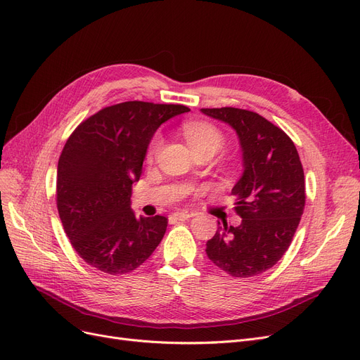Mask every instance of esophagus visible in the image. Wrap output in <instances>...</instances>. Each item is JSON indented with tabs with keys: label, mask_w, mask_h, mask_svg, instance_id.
<instances>
[{
	"label": "esophagus",
	"mask_w": 360,
	"mask_h": 360,
	"mask_svg": "<svg viewBox=\"0 0 360 360\" xmlns=\"http://www.w3.org/2000/svg\"><path fill=\"white\" fill-rule=\"evenodd\" d=\"M195 212L192 211H186V210H181V211H176L174 214H172V217H174L176 220H188L191 217H193Z\"/></svg>",
	"instance_id": "1"
}]
</instances>
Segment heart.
<instances>
[{
    "label": "heart",
    "mask_w": 360,
    "mask_h": 360,
    "mask_svg": "<svg viewBox=\"0 0 360 360\" xmlns=\"http://www.w3.org/2000/svg\"><path fill=\"white\" fill-rule=\"evenodd\" d=\"M183 133L188 139L189 145L195 152L200 150H214L217 152L223 145V134L217 127L208 122H186L183 125ZM162 137L156 134L149 145V156H153L161 148Z\"/></svg>",
    "instance_id": "heart-1"
}]
</instances>
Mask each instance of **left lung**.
Listing matches in <instances>:
<instances>
[{"instance_id":"8db88e82","label":"left lung","mask_w":360,"mask_h":360,"mask_svg":"<svg viewBox=\"0 0 360 360\" xmlns=\"http://www.w3.org/2000/svg\"><path fill=\"white\" fill-rule=\"evenodd\" d=\"M200 112L233 128L243 165L232 189L242 221L239 226H219L205 252L230 276L260 275L288 250L303 215V165L292 140L258 113L236 108Z\"/></svg>"}]
</instances>
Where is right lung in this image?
Segmentation results:
<instances>
[{
    "label": "right lung",
    "mask_w": 360,
    "mask_h": 360,
    "mask_svg": "<svg viewBox=\"0 0 360 360\" xmlns=\"http://www.w3.org/2000/svg\"><path fill=\"white\" fill-rule=\"evenodd\" d=\"M183 105L124 102L98 110L72 133L57 165V210L72 247L108 275L145 263L167 230L164 215L136 217L131 188L149 143Z\"/></svg>",
    "instance_id": "right-lung-1"
}]
</instances>
